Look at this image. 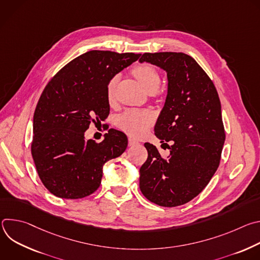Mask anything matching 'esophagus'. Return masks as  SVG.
Listing matches in <instances>:
<instances>
[{
  "label": "esophagus",
  "instance_id": "obj_1",
  "mask_svg": "<svg viewBox=\"0 0 260 260\" xmlns=\"http://www.w3.org/2000/svg\"><path fill=\"white\" fill-rule=\"evenodd\" d=\"M136 144H138V141H136L133 138H128V146H134Z\"/></svg>",
  "mask_w": 260,
  "mask_h": 260
}]
</instances>
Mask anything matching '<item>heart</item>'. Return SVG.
Returning <instances> with one entry per match:
<instances>
[{
  "label": "heart",
  "mask_w": 260,
  "mask_h": 260,
  "mask_svg": "<svg viewBox=\"0 0 260 260\" xmlns=\"http://www.w3.org/2000/svg\"><path fill=\"white\" fill-rule=\"evenodd\" d=\"M133 75L148 92H154L160 84V75L157 69L150 63H142L133 69ZM117 76L111 79L106 88L107 101L112 104L115 101ZM155 113L152 110L132 109L118 117L117 125L125 134L134 138H140L147 133L155 122Z\"/></svg>",
  "instance_id": "b5f03b06"
}]
</instances>
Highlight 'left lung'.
<instances>
[{"mask_svg":"<svg viewBox=\"0 0 260 260\" xmlns=\"http://www.w3.org/2000/svg\"><path fill=\"white\" fill-rule=\"evenodd\" d=\"M168 74V95L154 127L161 142L173 141L168 158L145 143L148 158L140 169V189L161 207H177L199 196L217 171L225 131L216 87L203 68L182 52L144 53Z\"/></svg>","mask_w":260,"mask_h":260,"instance_id":"left-lung-1","label":"left lung"}]
</instances>
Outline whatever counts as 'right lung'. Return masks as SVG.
Returning <instances> with one entry per match:
<instances>
[{
    "label": "right lung",
    "instance_id": "right-lung-1",
    "mask_svg": "<svg viewBox=\"0 0 260 260\" xmlns=\"http://www.w3.org/2000/svg\"><path fill=\"white\" fill-rule=\"evenodd\" d=\"M141 54L91 50L61 68L45 86L34 113L31 156L44 186L53 196L76 200L101 185L103 166L120 156L126 136L111 128L104 141L84 140L91 122L110 112L106 88Z\"/></svg>",
    "mask_w": 260,
    "mask_h": 260
}]
</instances>
